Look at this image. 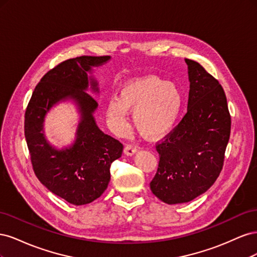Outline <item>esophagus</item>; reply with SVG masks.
I'll return each instance as SVG.
<instances>
[{
	"label": "esophagus",
	"instance_id": "1",
	"mask_svg": "<svg viewBox=\"0 0 257 257\" xmlns=\"http://www.w3.org/2000/svg\"><path fill=\"white\" fill-rule=\"evenodd\" d=\"M138 148L134 145H127L125 148H124V153H125L126 155H133L137 152Z\"/></svg>",
	"mask_w": 257,
	"mask_h": 257
}]
</instances>
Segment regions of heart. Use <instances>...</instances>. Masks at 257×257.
<instances>
[{
    "instance_id": "b5f03b06",
    "label": "heart",
    "mask_w": 257,
    "mask_h": 257,
    "mask_svg": "<svg viewBox=\"0 0 257 257\" xmlns=\"http://www.w3.org/2000/svg\"><path fill=\"white\" fill-rule=\"evenodd\" d=\"M184 106L180 87L158 76L130 79L106 106V116L111 127L123 131L127 125V112H133L135 127L143 136L158 138L172 130Z\"/></svg>"
}]
</instances>
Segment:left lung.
Masks as SVG:
<instances>
[{"instance_id": "obj_1", "label": "left lung", "mask_w": 257, "mask_h": 257, "mask_svg": "<svg viewBox=\"0 0 257 257\" xmlns=\"http://www.w3.org/2000/svg\"><path fill=\"white\" fill-rule=\"evenodd\" d=\"M189 69L188 112L161 143L152 193L168 205L188 203L205 193L223 168L230 135V114L222 85L198 62Z\"/></svg>"}]
</instances>
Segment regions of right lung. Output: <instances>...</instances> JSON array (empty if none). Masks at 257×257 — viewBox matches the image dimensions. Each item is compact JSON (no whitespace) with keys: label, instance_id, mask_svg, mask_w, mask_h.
<instances>
[{"label":"right lung","instance_id":"add662e5","mask_svg":"<svg viewBox=\"0 0 257 257\" xmlns=\"http://www.w3.org/2000/svg\"><path fill=\"white\" fill-rule=\"evenodd\" d=\"M109 56L77 57L62 62L45 74L35 87L25 114V136L33 170L50 192L76 206L98 198L110 181L111 163L122 155L123 145L103 133L93 112L97 102L87 92L97 82L88 72ZM73 99L79 106L81 121L75 143L62 151L52 147L43 135L44 115L61 100Z\"/></svg>","mask_w":257,"mask_h":257}]
</instances>
